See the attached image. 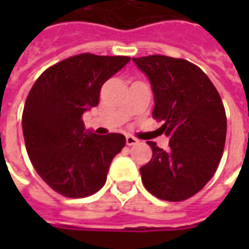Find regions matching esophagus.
<instances>
[{"instance_id": "obj_1", "label": "esophagus", "mask_w": 249, "mask_h": 249, "mask_svg": "<svg viewBox=\"0 0 249 249\" xmlns=\"http://www.w3.org/2000/svg\"><path fill=\"white\" fill-rule=\"evenodd\" d=\"M137 142H139V140H137L136 137H133V136L130 135L126 136V145H135Z\"/></svg>"}]
</instances>
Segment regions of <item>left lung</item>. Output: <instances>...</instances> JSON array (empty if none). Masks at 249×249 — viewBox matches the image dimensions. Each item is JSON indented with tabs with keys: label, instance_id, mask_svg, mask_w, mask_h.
I'll list each match as a JSON object with an SVG mask.
<instances>
[{
	"label": "left lung",
	"instance_id": "left-lung-1",
	"mask_svg": "<svg viewBox=\"0 0 249 249\" xmlns=\"http://www.w3.org/2000/svg\"><path fill=\"white\" fill-rule=\"evenodd\" d=\"M145 73L155 97L152 116L162 121L169 149L148 141L153 156L140 168L144 187L167 201H183L208 183L219 167L227 135L221 98L208 76L187 60L132 58Z\"/></svg>",
	"mask_w": 249,
	"mask_h": 249
}]
</instances>
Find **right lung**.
I'll list each match as a JSON object with an SVG mask.
<instances>
[{
    "instance_id": "right-lung-1",
    "label": "right lung",
    "mask_w": 249,
    "mask_h": 249,
    "mask_svg": "<svg viewBox=\"0 0 249 249\" xmlns=\"http://www.w3.org/2000/svg\"><path fill=\"white\" fill-rule=\"evenodd\" d=\"M129 60L82 53L46 69L30 89L22 113L26 152L41 178L65 197L100 191L124 148V135L85 130L82 114L97 107L104 82Z\"/></svg>"
}]
</instances>
